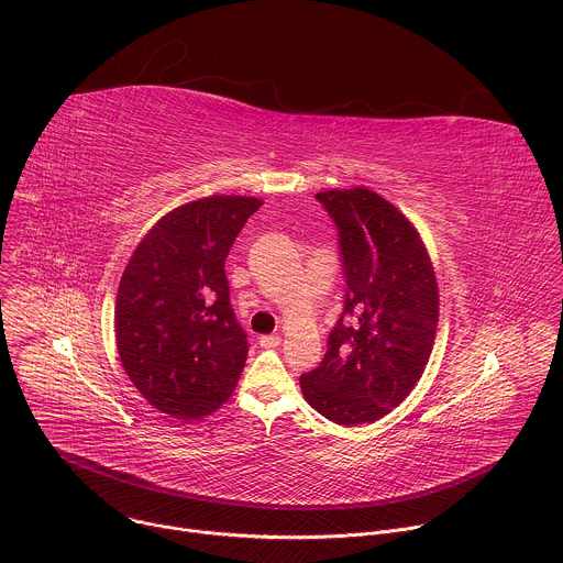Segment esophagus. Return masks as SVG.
<instances>
[{
    "label": "esophagus",
    "mask_w": 563,
    "mask_h": 563,
    "mask_svg": "<svg viewBox=\"0 0 563 563\" xmlns=\"http://www.w3.org/2000/svg\"><path fill=\"white\" fill-rule=\"evenodd\" d=\"M261 347L263 350H274V347H278L280 345V336L278 334H269V336H261Z\"/></svg>",
    "instance_id": "obj_1"
}]
</instances>
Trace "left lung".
I'll return each instance as SVG.
<instances>
[{
    "label": "left lung",
    "mask_w": 563,
    "mask_h": 563,
    "mask_svg": "<svg viewBox=\"0 0 563 563\" xmlns=\"http://www.w3.org/2000/svg\"><path fill=\"white\" fill-rule=\"evenodd\" d=\"M339 227L345 309L328 354L300 376L307 404L339 426L374 423L419 383L437 336L439 285L417 227L367 187L320 191Z\"/></svg>",
    "instance_id": "left-lung-1"
}]
</instances>
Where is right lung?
Instances as JSON below:
<instances>
[{
    "label": "right lung",
    "instance_id": "obj_1",
    "mask_svg": "<svg viewBox=\"0 0 563 563\" xmlns=\"http://www.w3.org/2000/svg\"><path fill=\"white\" fill-rule=\"evenodd\" d=\"M263 200L209 196L159 218L131 254L115 298L122 367L148 404L200 419L233 394L247 334L229 302L224 261Z\"/></svg>",
    "mask_w": 563,
    "mask_h": 563
}]
</instances>
